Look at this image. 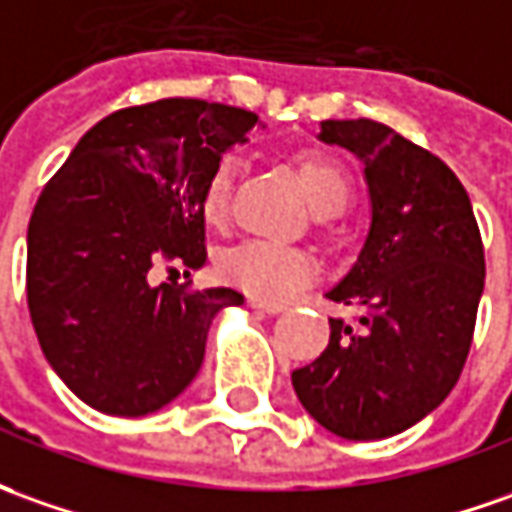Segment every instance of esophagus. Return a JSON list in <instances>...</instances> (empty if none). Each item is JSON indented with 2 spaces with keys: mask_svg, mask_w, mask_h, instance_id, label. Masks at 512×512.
I'll use <instances>...</instances> for the list:
<instances>
[{
  "mask_svg": "<svg viewBox=\"0 0 512 512\" xmlns=\"http://www.w3.org/2000/svg\"><path fill=\"white\" fill-rule=\"evenodd\" d=\"M249 305H252L255 311H263V314H280V311H283V305H280V302H263V300H257V297H252Z\"/></svg>",
  "mask_w": 512,
  "mask_h": 512,
  "instance_id": "obj_1",
  "label": "esophagus"
}]
</instances>
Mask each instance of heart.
Returning <instances> with one entry per match:
<instances>
[{"label": "heart", "mask_w": 512, "mask_h": 512, "mask_svg": "<svg viewBox=\"0 0 512 512\" xmlns=\"http://www.w3.org/2000/svg\"><path fill=\"white\" fill-rule=\"evenodd\" d=\"M238 159L232 154L221 156L204 184L201 207L210 221H221L229 210L232 182H235ZM297 173L319 212H339L350 198L347 170L322 154H305L297 162ZM218 271L227 283L238 285L246 294L263 302H285L316 277V257L300 246L280 241L252 238L221 255Z\"/></svg>", "instance_id": "b5f03b06"}]
</instances>
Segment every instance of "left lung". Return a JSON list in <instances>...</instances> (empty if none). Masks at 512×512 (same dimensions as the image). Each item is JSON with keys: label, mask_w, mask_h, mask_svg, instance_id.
<instances>
[{"label": "left lung", "mask_w": 512, "mask_h": 512, "mask_svg": "<svg viewBox=\"0 0 512 512\" xmlns=\"http://www.w3.org/2000/svg\"><path fill=\"white\" fill-rule=\"evenodd\" d=\"M325 142L364 162L373 224L356 266L328 300L330 342L291 373L319 426L344 440L401 434L446 401L474 342L485 246L474 207L437 154L375 120H325Z\"/></svg>", "instance_id": "8db88e82"}]
</instances>
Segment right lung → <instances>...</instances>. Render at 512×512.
Here are the masks:
<instances>
[{
  "label": "right lung",
  "instance_id": "1",
  "mask_svg": "<svg viewBox=\"0 0 512 512\" xmlns=\"http://www.w3.org/2000/svg\"><path fill=\"white\" fill-rule=\"evenodd\" d=\"M255 123L193 97L120 109L44 184L27 227V308L52 370L97 412L139 417L182 395L212 316L243 302L148 277L204 266V184Z\"/></svg>",
  "mask_w": 512,
  "mask_h": 512
}]
</instances>
